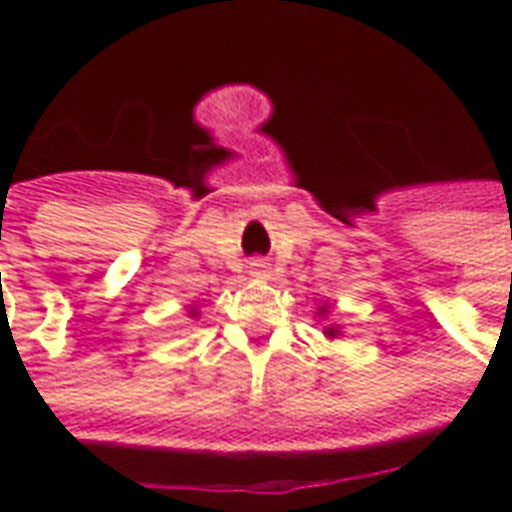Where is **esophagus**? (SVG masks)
<instances>
[{
	"label": "esophagus",
	"instance_id": "1",
	"mask_svg": "<svg viewBox=\"0 0 512 512\" xmlns=\"http://www.w3.org/2000/svg\"><path fill=\"white\" fill-rule=\"evenodd\" d=\"M249 274H252V277H257V279H266L268 277V263H266V260H252V263H249Z\"/></svg>",
	"mask_w": 512,
	"mask_h": 512
}]
</instances>
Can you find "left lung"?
<instances>
[{
	"instance_id": "obj_1",
	"label": "left lung",
	"mask_w": 512,
	"mask_h": 512,
	"mask_svg": "<svg viewBox=\"0 0 512 512\" xmlns=\"http://www.w3.org/2000/svg\"><path fill=\"white\" fill-rule=\"evenodd\" d=\"M329 315H332V307H329V304H323L321 310H318V318L323 321V318H329ZM323 334H326L329 340H337V337L343 334V326H340V323L326 321V326H323Z\"/></svg>"
}]
</instances>
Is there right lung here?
Segmentation results:
<instances>
[{"instance_id":"1","label":"right lung","mask_w":512,"mask_h":512,"mask_svg":"<svg viewBox=\"0 0 512 512\" xmlns=\"http://www.w3.org/2000/svg\"><path fill=\"white\" fill-rule=\"evenodd\" d=\"M189 318H200V310H197V307H189Z\"/></svg>"}]
</instances>
